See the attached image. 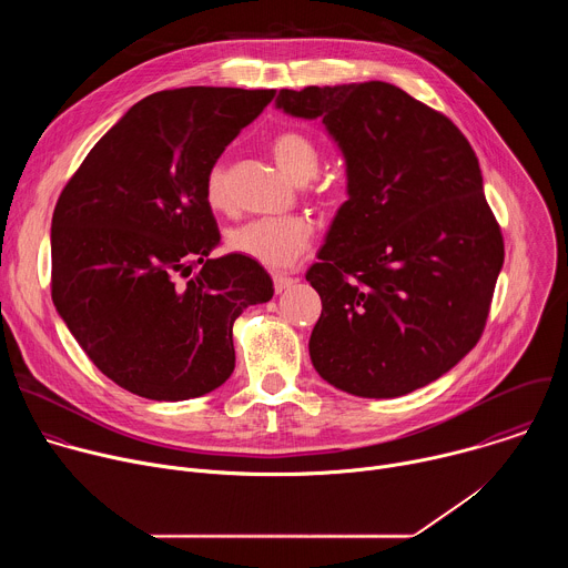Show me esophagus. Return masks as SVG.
Wrapping results in <instances>:
<instances>
[{
	"label": "esophagus",
	"instance_id": "obj_1",
	"mask_svg": "<svg viewBox=\"0 0 568 568\" xmlns=\"http://www.w3.org/2000/svg\"><path fill=\"white\" fill-rule=\"evenodd\" d=\"M292 283H294L292 276H287V274H274V290H276V294L285 292Z\"/></svg>",
	"mask_w": 568,
	"mask_h": 568
}]
</instances>
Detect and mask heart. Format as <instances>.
Instances as JSON below:
<instances>
[{
	"label": "heart",
	"instance_id": "1",
	"mask_svg": "<svg viewBox=\"0 0 568 568\" xmlns=\"http://www.w3.org/2000/svg\"><path fill=\"white\" fill-rule=\"evenodd\" d=\"M272 156L276 166L298 186L314 180L321 166L318 145L296 130L281 132L272 141ZM204 193L213 209L226 211L231 206L229 169L224 161L211 166ZM310 240L312 224L305 217H258L235 226L229 233V247L265 267H285L310 247Z\"/></svg>",
	"mask_w": 568,
	"mask_h": 568
}]
</instances>
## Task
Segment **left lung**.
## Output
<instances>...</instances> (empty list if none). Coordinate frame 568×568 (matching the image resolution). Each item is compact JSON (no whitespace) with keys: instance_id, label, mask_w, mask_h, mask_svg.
Listing matches in <instances>:
<instances>
[{"instance_id":"1","label":"left lung","mask_w":568,"mask_h":568,"mask_svg":"<svg viewBox=\"0 0 568 568\" xmlns=\"http://www.w3.org/2000/svg\"><path fill=\"white\" fill-rule=\"evenodd\" d=\"M274 105L318 119L346 166V202L305 274L321 296L312 366L357 397L427 386L476 346L504 267L471 145L382 80L281 90Z\"/></svg>"}]
</instances>
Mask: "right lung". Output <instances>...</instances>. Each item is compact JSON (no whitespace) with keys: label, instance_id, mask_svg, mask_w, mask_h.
<instances>
[{"label":"right lung","instance_id":"add662e5","mask_svg":"<svg viewBox=\"0 0 568 568\" xmlns=\"http://www.w3.org/2000/svg\"><path fill=\"white\" fill-rule=\"evenodd\" d=\"M274 94L182 88L139 101L55 204L53 305L97 368L130 393L180 402L222 386L235 368L233 321L274 296L261 263L235 252L209 258L220 231L204 193L224 148Z\"/></svg>","mask_w":568,"mask_h":568}]
</instances>
